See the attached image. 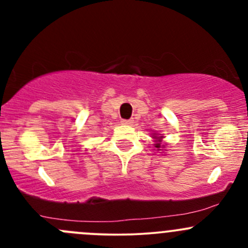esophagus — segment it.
Returning <instances> with one entry per match:
<instances>
[{"instance_id":"esophagus-1","label":"esophagus","mask_w":248,"mask_h":248,"mask_svg":"<svg viewBox=\"0 0 248 248\" xmlns=\"http://www.w3.org/2000/svg\"><path fill=\"white\" fill-rule=\"evenodd\" d=\"M121 124H126V126H131V124H134V121H133V120H122Z\"/></svg>"}]
</instances>
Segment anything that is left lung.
Masks as SVG:
<instances>
[{
    "mask_svg": "<svg viewBox=\"0 0 248 248\" xmlns=\"http://www.w3.org/2000/svg\"><path fill=\"white\" fill-rule=\"evenodd\" d=\"M152 138L155 139V147H156L158 151H161L163 147H166V145L162 144V138H163V137H158V134H154V136H152Z\"/></svg>",
    "mask_w": 248,
    "mask_h": 248,
    "instance_id": "8db88e82",
    "label": "left lung"
}]
</instances>
